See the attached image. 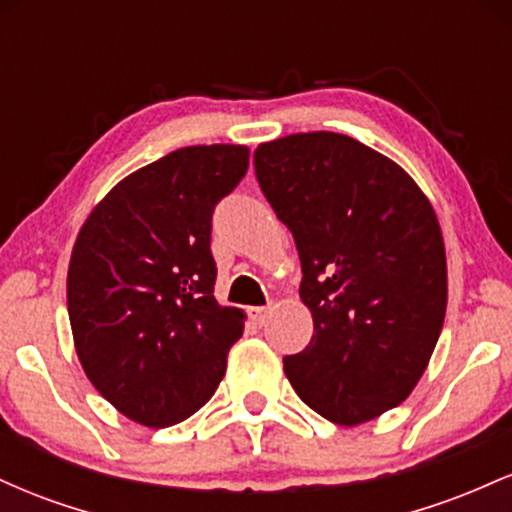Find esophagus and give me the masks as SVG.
<instances>
[{"label":"esophagus","mask_w":512,"mask_h":512,"mask_svg":"<svg viewBox=\"0 0 512 512\" xmlns=\"http://www.w3.org/2000/svg\"><path fill=\"white\" fill-rule=\"evenodd\" d=\"M269 313H272V310L269 308H252L250 310V317H252V322H255V325H267V320H269Z\"/></svg>","instance_id":"1"}]
</instances>
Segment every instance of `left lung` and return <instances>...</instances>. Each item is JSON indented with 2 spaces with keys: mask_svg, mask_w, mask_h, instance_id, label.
I'll return each mask as SVG.
<instances>
[{
  "mask_svg": "<svg viewBox=\"0 0 512 512\" xmlns=\"http://www.w3.org/2000/svg\"><path fill=\"white\" fill-rule=\"evenodd\" d=\"M301 257L313 339L284 356L310 409L356 426L397 407L443 330L448 269L436 214L397 163L337 132L291 134L252 156Z\"/></svg>",
  "mask_w": 512,
  "mask_h": 512,
  "instance_id": "1",
  "label": "left lung"
}]
</instances>
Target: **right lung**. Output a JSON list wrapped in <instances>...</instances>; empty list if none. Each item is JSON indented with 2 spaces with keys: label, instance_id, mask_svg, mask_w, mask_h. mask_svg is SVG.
Masks as SVG:
<instances>
[{
  "label": "right lung",
  "instance_id": "add662e5",
  "mask_svg": "<svg viewBox=\"0 0 512 512\" xmlns=\"http://www.w3.org/2000/svg\"><path fill=\"white\" fill-rule=\"evenodd\" d=\"M245 146H185L127 175L76 238L67 308L88 380L137 424L207 404L243 337L214 298L211 216L248 170Z\"/></svg>",
  "mask_w": 512,
  "mask_h": 512
}]
</instances>
